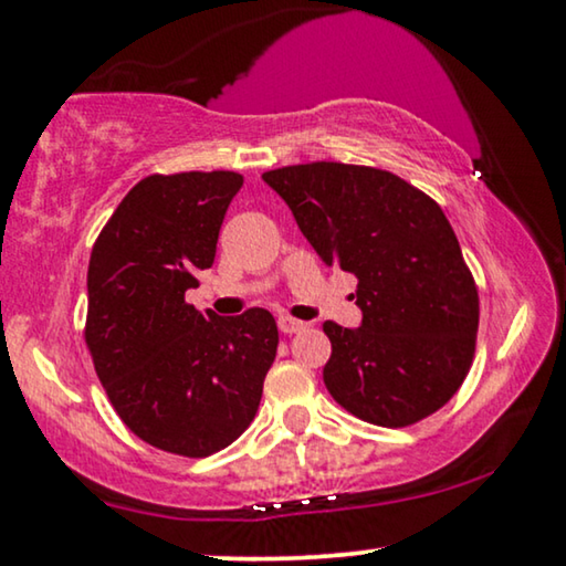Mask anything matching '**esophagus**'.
Here are the masks:
<instances>
[{
  "label": "esophagus",
  "instance_id": "esophagus-1",
  "mask_svg": "<svg viewBox=\"0 0 566 566\" xmlns=\"http://www.w3.org/2000/svg\"><path fill=\"white\" fill-rule=\"evenodd\" d=\"M276 325H280V331H282L284 335L300 333V331H305V327H307V323H300V319H294V317H290V315H282L280 319H276Z\"/></svg>",
  "mask_w": 566,
  "mask_h": 566
}]
</instances>
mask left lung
<instances>
[{"label":"left lung","instance_id":"obj_1","mask_svg":"<svg viewBox=\"0 0 566 566\" xmlns=\"http://www.w3.org/2000/svg\"><path fill=\"white\" fill-rule=\"evenodd\" d=\"M327 266L358 276L360 327L323 325V378L353 417L409 427L465 381L478 290L442 208L386 170L343 163L264 172Z\"/></svg>","mask_w":566,"mask_h":566}]
</instances>
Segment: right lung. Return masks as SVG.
Instances as JSON below:
<instances>
[{"label":"right lung","mask_w":566,"mask_h":566,"mask_svg":"<svg viewBox=\"0 0 566 566\" xmlns=\"http://www.w3.org/2000/svg\"><path fill=\"white\" fill-rule=\"evenodd\" d=\"M239 172L149 175L126 192L88 261L86 345L116 415L185 458L229 447L254 419L276 356L272 312L221 317L185 292L213 266Z\"/></svg>","instance_id":"add662e5"}]
</instances>
